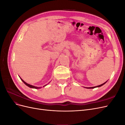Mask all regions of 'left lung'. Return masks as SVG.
I'll use <instances>...</instances> for the list:
<instances>
[{"label":"left lung","instance_id":"1","mask_svg":"<svg viewBox=\"0 0 125 125\" xmlns=\"http://www.w3.org/2000/svg\"><path fill=\"white\" fill-rule=\"evenodd\" d=\"M106 82H105L104 83L102 84L101 85H97V86H94V87H90V88H88V89H94V88H97V87H100V86H101L102 85H103L104 84H105Z\"/></svg>","mask_w":125,"mask_h":125}]
</instances>
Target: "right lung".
<instances>
[{
    "label": "right lung",
    "mask_w": 125,
    "mask_h": 125,
    "mask_svg": "<svg viewBox=\"0 0 125 125\" xmlns=\"http://www.w3.org/2000/svg\"><path fill=\"white\" fill-rule=\"evenodd\" d=\"M20 79H21V80L23 81V82L26 85H27L28 86H29V87H30V88H33V89H40L41 88V87H37V86H33V85H30V84H28V83H26L25 81H24L23 80H22V79L20 78ZM47 84H46V85H45L44 86H46Z\"/></svg>",
    "instance_id": "1"
}]
</instances>
